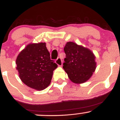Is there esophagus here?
<instances>
[{"instance_id":"obj_1","label":"esophagus","mask_w":120,"mask_h":120,"mask_svg":"<svg viewBox=\"0 0 120 120\" xmlns=\"http://www.w3.org/2000/svg\"><path fill=\"white\" fill-rule=\"evenodd\" d=\"M55 63L57 64V65H58V66H61L62 65V63H63V61H62V60H61V58H60V57H58V58H57L56 60Z\"/></svg>"}]
</instances>
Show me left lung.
I'll use <instances>...</instances> for the list:
<instances>
[{"instance_id": "left-lung-1", "label": "left lung", "mask_w": 120, "mask_h": 120, "mask_svg": "<svg viewBox=\"0 0 120 120\" xmlns=\"http://www.w3.org/2000/svg\"><path fill=\"white\" fill-rule=\"evenodd\" d=\"M66 55L63 68L74 83H83L89 80L95 71L96 63L93 52L86 47L72 42L66 43Z\"/></svg>"}]
</instances>
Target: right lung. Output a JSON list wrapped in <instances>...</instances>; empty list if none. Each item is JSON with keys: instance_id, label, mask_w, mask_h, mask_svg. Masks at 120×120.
I'll return each mask as SVG.
<instances>
[{"instance_id": "add662e5", "label": "right lung", "mask_w": 120, "mask_h": 120, "mask_svg": "<svg viewBox=\"0 0 120 120\" xmlns=\"http://www.w3.org/2000/svg\"><path fill=\"white\" fill-rule=\"evenodd\" d=\"M16 69L23 83L41 91L51 83L53 71L57 65L50 59L46 43H30L18 55Z\"/></svg>"}]
</instances>
